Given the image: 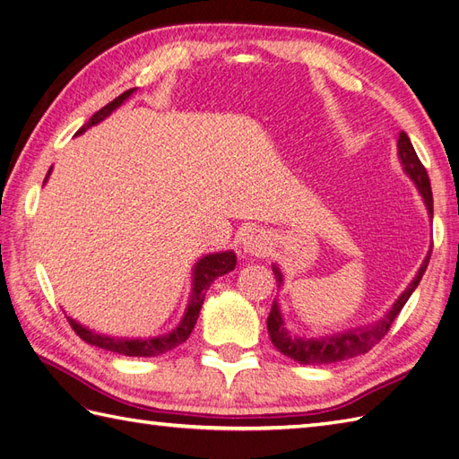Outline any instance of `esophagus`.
I'll use <instances>...</instances> for the list:
<instances>
[{
    "label": "esophagus",
    "instance_id": "obj_1",
    "mask_svg": "<svg viewBox=\"0 0 459 459\" xmlns=\"http://www.w3.org/2000/svg\"><path fill=\"white\" fill-rule=\"evenodd\" d=\"M240 242H242L244 252H248L252 255H262V254L267 252V238L264 237L262 232H257V230L246 232Z\"/></svg>",
    "mask_w": 459,
    "mask_h": 459
}]
</instances>
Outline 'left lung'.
<instances>
[{
    "label": "left lung",
    "mask_w": 459,
    "mask_h": 459,
    "mask_svg": "<svg viewBox=\"0 0 459 459\" xmlns=\"http://www.w3.org/2000/svg\"><path fill=\"white\" fill-rule=\"evenodd\" d=\"M397 149H399V159H402L405 172L417 184L419 192L427 204L429 213L432 215V190H430L429 174H427V169L422 167V162L419 160L413 145H411V139L407 137L405 132L399 134ZM429 260H430V254L427 255V260L422 262L417 277L411 281L407 290L397 299L394 308L387 312L378 324L372 327H367V330H355V332H347V333L335 335V337H325V339L290 337V333L287 332V327L283 324V318H281L277 302L273 300L272 312H269V318H267V332H269V337H272V343L277 347V351H281L283 355H287L289 359L297 360L300 364H327V362H337V360L352 359L357 355H364V352H368L376 343H380L384 335H387V332H390L392 324L395 322L399 312H402V308L405 307V302L409 300L411 292L417 289L419 281L422 279V275H425ZM273 273H275V279L281 287V283H283V275H281L279 267L273 265Z\"/></svg>",
    "instance_id": "left-lung-1"
}]
</instances>
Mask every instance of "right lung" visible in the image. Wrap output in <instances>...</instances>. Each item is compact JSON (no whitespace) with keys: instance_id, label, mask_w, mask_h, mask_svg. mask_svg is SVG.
Here are the masks:
<instances>
[{"instance_id":"1","label":"right lung","mask_w":459,"mask_h":459,"mask_svg":"<svg viewBox=\"0 0 459 459\" xmlns=\"http://www.w3.org/2000/svg\"><path fill=\"white\" fill-rule=\"evenodd\" d=\"M134 89H129L126 92H122L120 97H116L112 102H108L107 107H102L97 114H92L91 120L79 129V134H83L85 129H89L91 126H95L99 122H102L104 117H107L112 110H116L120 104L132 95ZM234 265H237V255L234 252H222V254H209L205 255L204 260H199L195 269H194V292H192V299L190 304H187V310L184 320L180 322V325L176 327L174 332L167 333V335H160V337H151V339H114V337H104L99 333H92L89 332L87 327L79 325L75 320L67 318L69 325L74 327V332L83 339V342L91 343V345H97L100 349H107L112 352H120V355L126 357H157L162 355V352H167L174 347H178L180 343H184L187 337H190L194 325L197 322V316L199 310H202V304L205 299V292L209 290L211 283L221 275H225L229 272H232Z\"/></svg>"}]
</instances>
